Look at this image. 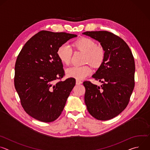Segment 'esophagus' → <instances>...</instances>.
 <instances>
[{
  "instance_id": "esophagus-1",
  "label": "esophagus",
  "mask_w": 150,
  "mask_h": 150,
  "mask_svg": "<svg viewBox=\"0 0 150 150\" xmlns=\"http://www.w3.org/2000/svg\"><path fill=\"white\" fill-rule=\"evenodd\" d=\"M76 83L77 84V85H79V84H81V83H82V81H81L80 80H78V79H76Z\"/></svg>"
}]
</instances>
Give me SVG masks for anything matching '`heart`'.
<instances>
[{"instance_id":"b5f03b06","label":"heart","mask_w":150,"mask_h":150,"mask_svg":"<svg viewBox=\"0 0 150 150\" xmlns=\"http://www.w3.org/2000/svg\"><path fill=\"white\" fill-rule=\"evenodd\" d=\"M75 47L85 53L84 62L89 63L93 67H100L104 59L105 52L101 46H97L96 42L89 38H82L77 40L74 44ZM57 54L60 60L68 65L70 63L72 50L69 45L64 43L60 45L57 51ZM92 72L91 68L88 65L82 67H72L66 71L67 75L78 80L83 79L88 76Z\"/></svg>"}]
</instances>
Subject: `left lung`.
<instances>
[{"label":"left lung","mask_w":150,"mask_h":150,"mask_svg":"<svg viewBox=\"0 0 150 150\" xmlns=\"http://www.w3.org/2000/svg\"><path fill=\"white\" fill-rule=\"evenodd\" d=\"M100 42L104 60L92 76L103 83L100 87L85 81V103L90 114L100 120L117 116L126 108L135 85V61L126 42L106 31L82 33Z\"/></svg>","instance_id":"left-lung-1"}]
</instances>
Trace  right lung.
Listing matches in <instances>:
<instances>
[{
  "instance_id": "add662e5",
  "label": "right lung",
  "mask_w": 150,
  "mask_h": 150,
  "mask_svg": "<svg viewBox=\"0 0 150 150\" xmlns=\"http://www.w3.org/2000/svg\"><path fill=\"white\" fill-rule=\"evenodd\" d=\"M76 37L41 31L26 42L17 57L15 87L25 112L38 120L51 122L57 119L75 85L73 78L57 81L65 75L57 51Z\"/></svg>"
}]
</instances>
